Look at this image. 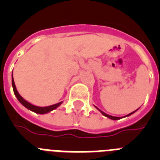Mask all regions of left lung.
Here are the masks:
<instances>
[{
    "label": "left lung",
    "mask_w": 160,
    "mask_h": 160,
    "mask_svg": "<svg viewBox=\"0 0 160 160\" xmlns=\"http://www.w3.org/2000/svg\"><path fill=\"white\" fill-rule=\"evenodd\" d=\"M94 107H95V106H94ZM96 107V108L98 109V111H100V112L102 113V114H103V115H104V116L107 117V118H111V119H112V120H118V119H121V118H125V117L130 116V115H131V114H134V113H135V111H137V110H138V109H137L136 111H133V112L130 113V114H128V115H126V116H123V117H115V116H111V115H110V114H106L105 112H103V111H102L101 110H100V109H98V108L97 107Z\"/></svg>",
    "instance_id": "8db88e82"
}]
</instances>
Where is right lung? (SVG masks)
Returning a JSON list of instances; mask_svg holds the SVG:
<instances>
[{
    "label": "right lung",
    "instance_id": "obj_1",
    "mask_svg": "<svg viewBox=\"0 0 160 160\" xmlns=\"http://www.w3.org/2000/svg\"><path fill=\"white\" fill-rule=\"evenodd\" d=\"M12 89H13V92L14 94L16 95L17 98L18 99V101L22 103V105L24 106L25 107L28 109V110H30L31 111H33V112L37 113V114H46V113H49L50 111H53L55 110L56 108L59 107V106L62 103V102H60L58 103H56V104H53V105L51 106H48V107H37V106L32 105L31 104L30 102H27L25 99H24L23 98L22 96L20 95V94L18 93V90L16 88V86H15V82H14V80H13V77L12 75Z\"/></svg>",
    "mask_w": 160,
    "mask_h": 160
}]
</instances>
